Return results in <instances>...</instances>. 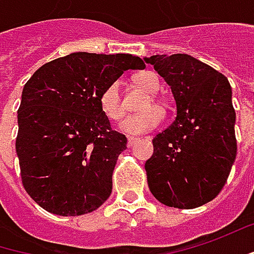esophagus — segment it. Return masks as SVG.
Here are the masks:
<instances>
[{
  "instance_id": "esophagus-1",
  "label": "esophagus",
  "mask_w": 254,
  "mask_h": 254,
  "mask_svg": "<svg viewBox=\"0 0 254 254\" xmlns=\"http://www.w3.org/2000/svg\"><path fill=\"white\" fill-rule=\"evenodd\" d=\"M139 141V138H136V136H127V146H133L135 143H138Z\"/></svg>"
}]
</instances>
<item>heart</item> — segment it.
I'll return each mask as SVG.
<instances>
[{"label": "heart", "mask_w": 254, "mask_h": 254, "mask_svg": "<svg viewBox=\"0 0 254 254\" xmlns=\"http://www.w3.org/2000/svg\"><path fill=\"white\" fill-rule=\"evenodd\" d=\"M136 83L143 90H146L151 95H155L159 87L158 77L152 71H143L136 76ZM99 105L102 112L105 113L111 121H119L125 115V105L121 95V83L118 80L109 83L99 97ZM148 111H146V109ZM145 112L138 115H130L124 119V122L119 125V129L127 135H142L149 130H154L162 122V112L152 108V102L148 100L143 105Z\"/></svg>", "instance_id": "heart-1"}]
</instances>
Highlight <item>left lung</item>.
Masks as SVG:
<instances>
[{"instance_id": "left-lung-1", "label": "left lung", "mask_w": 254, "mask_h": 254, "mask_svg": "<svg viewBox=\"0 0 254 254\" xmlns=\"http://www.w3.org/2000/svg\"><path fill=\"white\" fill-rule=\"evenodd\" d=\"M171 87L177 116L152 139L145 162L148 187L158 201L195 208L216 198L237 154L236 112L227 77L188 54L143 57Z\"/></svg>"}]
</instances>
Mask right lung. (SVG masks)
<instances>
[{
	"instance_id": "add662e5",
	"label": "right lung",
	"mask_w": 254,
	"mask_h": 254,
	"mask_svg": "<svg viewBox=\"0 0 254 254\" xmlns=\"http://www.w3.org/2000/svg\"><path fill=\"white\" fill-rule=\"evenodd\" d=\"M129 68L132 54L71 53L38 68L24 84L15 142L28 195L57 216L95 211L112 192L125 135L113 130L99 97Z\"/></svg>"
}]
</instances>
